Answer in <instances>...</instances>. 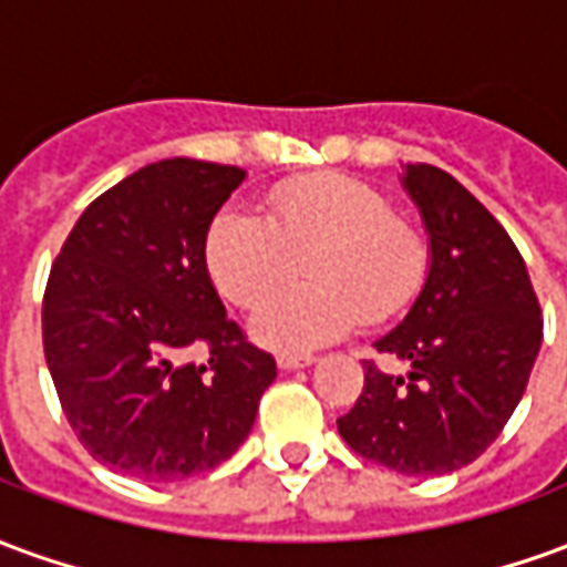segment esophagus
<instances>
[{
	"mask_svg": "<svg viewBox=\"0 0 567 567\" xmlns=\"http://www.w3.org/2000/svg\"><path fill=\"white\" fill-rule=\"evenodd\" d=\"M316 358L312 355H279L276 358V364H279V370H300V368H309Z\"/></svg>",
	"mask_w": 567,
	"mask_h": 567,
	"instance_id": "34e87169",
	"label": "esophagus"
}]
</instances>
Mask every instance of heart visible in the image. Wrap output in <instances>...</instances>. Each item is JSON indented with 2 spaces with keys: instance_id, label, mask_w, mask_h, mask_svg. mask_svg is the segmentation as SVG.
I'll use <instances>...</instances> for the list:
<instances>
[{
  "instance_id": "obj_1",
  "label": "heart",
  "mask_w": 567,
  "mask_h": 567,
  "mask_svg": "<svg viewBox=\"0 0 567 567\" xmlns=\"http://www.w3.org/2000/svg\"><path fill=\"white\" fill-rule=\"evenodd\" d=\"M309 282L270 297L251 319V337L276 352H309L389 319L425 276V243L389 199L346 175L285 182L267 197V221L224 209L206 236V267L243 309L285 285L300 267Z\"/></svg>"
}]
</instances>
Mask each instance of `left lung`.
<instances>
[{
  "label": "left lung",
  "instance_id": "left-lung-1",
  "mask_svg": "<svg viewBox=\"0 0 567 567\" xmlns=\"http://www.w3.org/2000/svg\"><path fill=\"white\" fill-rule=\"evenodd\" d=\"M404 190L425 221L427 276L406 319L377 340L406 377L364 361V392L340 437L406 476L458 471L495 443L535 368L544 319L519 248L450 173L406 163Z\"/></svg>",
  "mask_w": 567,
  "mask_h": 567
}]
</instances>
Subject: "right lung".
<instances>
[{"label": "right lung", "instance_id": "obj_1", "mask_svg": "<svg viewBox=\"0 0 567 567\" xmlns=\"http://www.w3.org/2000/svg\"><path fill=\"white\" fill-rule=\"evenodd\" d=\"M243 178L148 163L81 212L51 267L44 361L84 450L121 474L175 483L227 462L276 380L206 270L209 224Z\"/></svg>", "mask_w": 567, "mask_h": 567}]
</instances>
